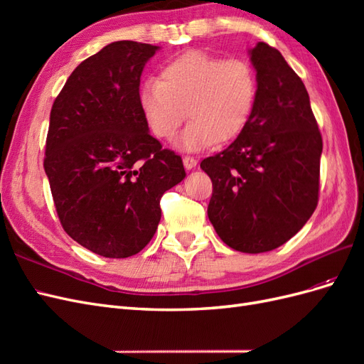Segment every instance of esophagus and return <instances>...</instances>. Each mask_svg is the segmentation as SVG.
<instances>
[{
	"instance_id": "esophagus-1",
	"label": "esophagus",
	"mask_w": 364,
	"mask_h": 364,
	"mask_svg": "<svg viewBox=\"0 0 364 364\" xmlns=\"http://www.w3.org/2000/svg\"><path fill=\"white\" fill-rule=\"evenodd\" d=\"M183 165L186 170H193L197 165V159L193 156H183Z\"/></svg>"
}]
</instances>
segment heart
<instances>
[{"label":"heart","mask_w":364,"mask_h":364,"mask_svg":"<svg viewBox=\"0 0 364 364\" xmlns=\"http://www.w3.org/2000/svg\"><path fill=\"white\" fill-rule=\"evenodd\" d=\"M258 97L257 73L245 59H222L191 50L168 60L159 79L139 90V107L151 134L173 141L191 118L179 147L197 151L237 138L252 118Z\"/></svg>","instance_id":"1"}]
</instances>
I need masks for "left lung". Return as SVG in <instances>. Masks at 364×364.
Masks as SVG:
<instances>
[{
  "label": "left lung",
  "mask_w": 364,
  "mask_h": 364,
  "mask_svg": "<svg viewBox=\"0 0 364 364\" xmlns=\"http://www.w3.org/2000/svg\"><path fill=\"white\" fill-rule=\"evenodd\" d=\"M258 97L246 129L200 162L213 181L208 217L229 247L269 252L296 235L318 200L322 135L301 77L258 42L249 51Z\"/></svg>",
  "instance_id": "8db88e82"
}]
</instances>
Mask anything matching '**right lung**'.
<instances>
[{
  "label": "right lung",
  "instance_id": "obj_1",
  "mask_svg": "<svg viewBox=\"0 0 364 364\" xmlns=\"http://www.w3.org/2000/svg\"><path fill=\"white\" fill-rule=\"evenodd\" d=\"M156 46L118 41L83 60L53 103L46 168L60 225L106 258L144 249L161 197L185 178L182 158L149 134L139 82Z\"/></svg>",
  "mask_w": 364,
  "mask_h": 364
}]
</instances>
